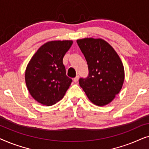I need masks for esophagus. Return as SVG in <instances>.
Wrapping results in <instances>:
<instances>
[{"mask_svg":"<svg viewBox=\"0 0 149 149\" xmlns=\"http://www.w3.org/2000/svg\"><path fill=\"white\" fill-rule=\"evenodd\" d=\"M79 75H77V76L74 77V79H73V81H74V83H77V82H78V81H79Z\"/></svg>","mask_w":149,"mask_h":149,"instance_id":"34e87169","label":"esophagus"}]
</instances>
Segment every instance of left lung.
I'll list each match as a JSON object with an SVG mask.
<instances>
[{
	"instance_id": "8db88e82",
	"label": "left lung",
	"mask_w": 149,
	"mask_h": 149,
	"mask_svg": "<svg viewBox=\"0 0 149 149\" xmlns=\"http://www.w3.org/2000/svg\"><path fill=\"white\" fill-rule=\"evenodd\" d=\"M88 65L87 78L79 79V85L95 105L109 104L123 86V65L115 49L101 38H85L77 40Z\"/></svg>"
}]
</instances>
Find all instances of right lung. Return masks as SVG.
<instances>
[{
  "instance_id": "add662e5",
  "label": "right lung",
  "mask_w": 149,
  "mask_h": 149,
  "mask_svg": "<svg viewBox=\"0 0 149 149\" xmlns=\"http://www.w3.org/2000/svg\"><path fill=\"white\" fill-rule=\"evenodd\" d=\"M72 40H55L42 45L28 63L25 72L27 88L33 98L51 106L64 96L72 80L66 76L63 58Z\"/></svg>"
}]
</instances>
